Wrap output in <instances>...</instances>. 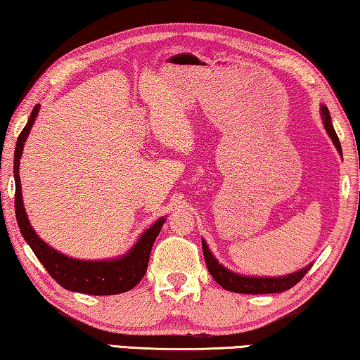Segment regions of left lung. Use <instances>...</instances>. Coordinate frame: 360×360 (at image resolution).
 Returning a JSON list of instances; mask_svg holds the SVG:
<instances>
[{"instance_id":"left-lung-1","label":"left lung","mask_w":360,"mask_h":360,"mask_svg":"<svg viewBox=\"0 0 360 360\" xmlns=\"http://www.w3.org/2000/svg\"><path fill=\"white\" fill-rule=\"evenodd\" d=\"M321 115H323V124L328 136L331 137V141L338 148V152L341 153V143L340 139H338L335 127L331 124V116L330 111L326 106H321ZM202 250H203V257H205V264L210 275L213 276V280L217 281L219 286H223L224 289L231 292H239V294H271V292H283L291 289L294 284H297L300 280H302L305 273L310 270V266H305L304 270H299L292 275H288L284 278H250V276H240L236 275V273L229 271L224 268L221 264H218L217 259L212 255V252L208 250L207 244L202 240Z\"/></svg>"}]
</instances>
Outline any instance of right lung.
Here are the masks:
<instances>
[{
    "label": "right lung",
    "instance_id": "1",
    "mask_svg": "<svg viewBox=\"0 0 360 360\" xmlns=\"http://www.w3.org/2000/svg\"><path fill=\"white\" fill-rule=\"evenodd\" d=\"M39 108L40 106H35L34 111H32L25 127L19 134L14 152V208L20 233H22L27 244L30 245V249L34 250L37 259L40 260V264L45 266V270L50 273L53 280L60 283L64 289L74 292L92 294V296H111V294L126 292L136 286L146 275L150 252H152L155 239H157L160 229L163 226L165 218H160L157 223H153V226H150L142 234V238L139 239V243L134 245L132 250L117 260H76L60 254V252L43 243L32 229L29 219H27L19 179V158L22 155L24 142L29 136L30 127L34 124L37 115H39Z\"/></svg>",
    "mask_w": 360,
    "mask_h": 360
}]
</instances>
